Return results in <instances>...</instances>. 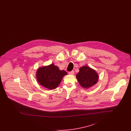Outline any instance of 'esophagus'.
<instances>
[{
	"instance_id": "esophagus-1",
	"label": "esophagus",
	"mask_w": 131,
	"mask_h": 131,
	"mask_svg": "<svg viewBox=\"0 0 131 131\" xmlns=\"http://www.w3.org/2000/svg\"><path fill=\"white\" fill-rule=\"evenodd\" d=\"M74 74H75V73H74V71H73L69 72V75H74Z\"/></svg>"
}]
</instances>
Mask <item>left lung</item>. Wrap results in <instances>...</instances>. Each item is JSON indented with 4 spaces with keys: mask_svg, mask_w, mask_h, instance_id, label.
Masks as SVG:
<instances>
[{
    "mask_svg": "<svg viewBox=\"0 0 131 131\" xmlns=\"http://www.w3.org/2000/svg\"><path fill=\"white\" fill-rule=\"evenodd\" d=\"M76 78L79 84L84 88L87 89L96 84L99 80V75L93 69L88 66H84L80 68Z\"/></svg>",
    "mask_w": 131,
    "mask_h": 131,
    "instance_id": "left-lung-1",
    "label": "left lung"
}]
</instances>
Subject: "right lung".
Listing matches in <instances>:
<instances>
[{
    "instance_id": "add662e5",
    "label": "right lung",
    "mask_w": 131,
    "mask_h": 131,
    "mask_svg": "<svg viewBox=\"0 0 131 131\" xmlns=\"http://www.w3.org/2000/svg\"><path fill=\"white\" fill-rule=\"evenodd\" d=\"M67 73L64 70H60L54 64L41 67L36 72L38 82L43 87L50 90L56 89L57 87L64 75Z\"/></svg>"
}]
</instances>
